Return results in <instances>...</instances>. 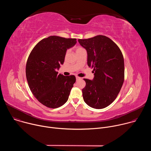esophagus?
Masks as SVG:
<instances>
[{
	"label": "esophagus",
	"mask_w": 151,
	"mask_h": 151,
	"mask_svg": "<svg viewBox=\"0 0 151 151\" xmlns=\"http://www.w3.org/2000/svg\"><path fill=\"white\" fill-rule=\"evenodd\" d=\"M76 80H78V79H80L81 78L79 76H76Z\"/></svg>",
	"instance_id": "34e87169"
}]
</instances>
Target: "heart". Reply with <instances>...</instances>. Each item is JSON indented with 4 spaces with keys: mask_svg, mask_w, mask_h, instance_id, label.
Wrapping results in <instances>:
<instances>
[{
    "mask_svg": "<svg viewBox=\"0 0 151 151\" xmlns=\"http://www.w3.org/2000/svg\"><path fill=\"white\" fill-rule=\"evenodd\" d=\"M84 50V49H83L82 47H76V52H79V51H82V50ZM68 51H69V50H67L66 53H68Z\"/></svg>",
    "mask_w": 151,
    "mask_h": 151,
    "instance_id": "1",
    "label": "heart"
}]
</instances>
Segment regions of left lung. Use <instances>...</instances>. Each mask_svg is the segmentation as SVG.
<instances>
[{"label": "left lung", "instance_id": "8db88e82", "mask_svg": "<svg viewBox=\"0 0 151 151\" xmlns=\"http://www.w3.org/2000/svg\"><path fill=\"white\" fill-rule=\"evenodd\" d=\"M87 51V64L94 68L93 80L83 79L84 101L94 109L110 105L118 96L124 81V61L119 48L108 37L98 35L78 39Z\"/></svg>", "mask_w": 151, "mask_h": 151}]
</instances>
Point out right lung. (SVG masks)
<instances>
[{
    "label": "right lung",
    "mask_w": 151,
    "mask_h": 151,
    "mask_svg": "<svg viewBox=\"0 0 151 151\" xmlns=\"http://www.w3.org/2000/svg\"><path fill=\"white\" fill-rule=\"evenodd\" d=\"M76 43V39L49 36L39 41L28 57L26 75L29 88L36 99L49 108L65 103L76 82L74 75L65 76L56 71L64 61L67 49Z\"/></svg>",
    "instance_id": "1"
}]
</instances>
